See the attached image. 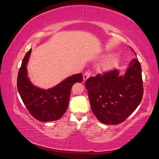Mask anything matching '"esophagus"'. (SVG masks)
Here are the masks:
<instances>
[{"instance_id": "1", "label": "esophagus", "mask_w": 159, "mask_h": 159, "mask_svg": "<svg viewBox=\"0 0 159 159\" xmlns=\"http://www.w3.org/2000/svg\"><path fill=\"white\" fill-rule=\"evenodd\" d=\"M90 71H86L85 73L83 74V80H84V81H85V80H87L88 78L90 77Z\"/></svg>"}]
</instances>
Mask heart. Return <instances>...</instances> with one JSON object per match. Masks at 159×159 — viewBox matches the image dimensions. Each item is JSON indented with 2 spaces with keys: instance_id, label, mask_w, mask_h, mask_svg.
Segmentation results:
<instances>
[{
  "instance_id": "obj_1",
  "label": "heart",
  "mask_w": 159,
  "mask_h": 159,
  "mask_svg": "<svg viewBox=\"0 0 159 159\" xmlns=\"http://www.w3.org/2000/svg\"><path fill=\"white\" fill-rule=\"evenodd\" d=\"M108 56V55H107ZM117 61V57H113L111 60H110L108 62L107 64H104V69H106V70H109V69H111L113 66H114V64H116V62Z\"/></svg>"
}]
</instances>
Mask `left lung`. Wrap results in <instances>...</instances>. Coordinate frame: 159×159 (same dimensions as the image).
Instances as JSON below:
<instances>
[{
  "mask_svg": "<svg viewBox=\"0 0 159 159\" xmlns=\"http://www.w3.org/2000/svg\"><path fill=\"white\" fill-rule=\"evenodd\" d=\"M85 87L96 118L104 124H119L137 109L143 97L140 63L137 58L132 60L123 76L114 69L90 77Z\"/></svg>",
  "mask_w": 159,
  "mask_h": 159,
  "instance_id": "obj_1",
  "label": "left lung"
}]
</instances>
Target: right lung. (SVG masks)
<instances>
[{"instance_id": "obj_1", "label": "right lung", "mask_w": 159, "mask_h": 159, "mask_svg": "<svg viewBox=\"0 0 159 159\" xmlns=\"http://www.w3.org/2000/svg\"><path fill=\"white\" fill-rule=\"evenodd\" d=\"M31 49L24 57L17 76V89L26 109L32 116L41 121L60 119L68 107L71 88L83 81L82 74L73 75L55 87L43 90L34 85L27 76V64Z\"/></svg>"}]
</instances>
